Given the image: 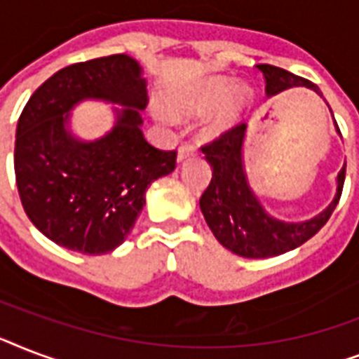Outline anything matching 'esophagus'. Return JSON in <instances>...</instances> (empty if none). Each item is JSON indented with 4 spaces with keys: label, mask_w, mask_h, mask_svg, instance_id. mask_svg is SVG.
<instances>
[{
    "label": "esophagus",
    "mask_w": 359,
    "mask_h": 359,
    "mask_svg": "<svg viewBox=\"0 0 359 359\" xmlns=\"http://www.w3.org/2000/svg\"><path fill=\"white\" fill-rule=\"evenodd\" d=\"M197 152V147L194 145V143H190V141H186V143H182V145L179 147V162H182L184 158L191 156V154H196Z\"/></svg>",
    "instance_id": "1"
}]
</instances>
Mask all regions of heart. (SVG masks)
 Wrapping results in <instances>:
<instances>
[{"label": "heart", "mask_w": 359, "mask_h": 359, "mask_svg": "<svg viewBox=\"0 0 359 359\" xmlns=\"http://www.w3.org/2000/svg\"><path fill=\"white\" fill-rule=\"evenodd\" d=\"M231 91H233V81L218 78V80L207 81L194 97L182 100V102H175V106L184 114L201 115L216 108L225 100L226 102H223L224 104H222V108L218 109V114L214 117V128H225V126L235 124L242 117L248 98H250L248 91H244V89H238L235 93Z\"/></svg>", "instance_id": "obj_1"}]
</instances>
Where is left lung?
Wrapping results in <instances>:
<instances>
[{
	"mask_svg": "<svg viewBox=\"0 0 359 359\" xmlns=\"http://www.w3.org/2000/svg\"><path fill=\"white\" fill-rule=\"evenodd\" d=\"M257 69L266 80L268 97L298 86L309 87L323 97L320 89L313 81L292 74L289 70L273 65H257ZM244 135L245 123L242 121L201 147L212 165V179L207 190L203 191L199 207L219 244L236 255L250 259L281 255L307 242L326 225L343 194L346 165L337 175L335 199L324 212L302 224H285L264 212L248 186L242 168Z\"/></svg>",
	"mask_w": 359,
	"mask_h": 359,
	"instance_id": "8db88e82",
	"label": "left lung"
}]
</instances>
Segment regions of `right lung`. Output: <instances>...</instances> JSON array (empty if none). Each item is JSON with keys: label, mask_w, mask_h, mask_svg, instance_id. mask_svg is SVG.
<instances>
[{"label": "right lung", "mask_w": 359, "mask_h": 359, "mask_svg": "<svg viewBox=\"0 0 359 359\" xmlns=\"http://www.w3.org/2000/svg\"><path fill=\"white\" fill-rule=\"evenodd\" d=\"M83 97L125 106L106 138L76 142L64 124ZM145 80L126 53L57 70L25 104L16 126L14 175L27 218L55 244L86 255L114 251L130 235L152 180L177 168V151L141 132Z\"/></svg>", "instance_id": "1"}]
</instances>
